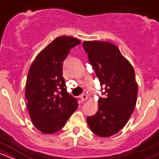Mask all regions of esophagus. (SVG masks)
Returning a JSON list of instances; mask_svg holds the SVG:
<instances>
[{"label": "esophagus", "mask_w": 159, "mask_h": 159, "mask_svg": "<svg viewBox=\"0 0 159 159\" xmlns=\"http://www.w3.org/2000/svg\"><path fill=\"white\" fill-rule=\"evenodd\" d=\"M81 102H85V101H87V96L86 94H83V95H81Z\"/></svg>", "instance_id": "esophagus-1"}]
</instances>
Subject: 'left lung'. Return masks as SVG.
Listing matches in <instances>:
<instances>
[{"instance_id": "1", "label": "left lung", "mask_w": 159, "mask_h": 159, "mask_svg": "<svg viewBox=\"0 0 159 159\" xmlns=\"http://www.w3.org/2000/svg\"><path fill=\"white\" fill-rule=\"evenodd\" d=\"M83 46L105 96L98 98L97 112L87 116V122L95 134L107 138L125 126L135 107L138 88L134 70L109 42L84 41Z\"/></svg>"}]
</instances>
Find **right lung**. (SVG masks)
<instances>
[{
	"label": "right lung",
	"instance_id": "add662e5",
	"mask_svg": "<svg viewBox=\"0 0 159 159\" xmlns=\"http://www.w3.org/2000/svg\"><path fill=\"white\" fill-rule=\"evenodd\" d=\"M81 41L59 36L36 57L29 69L25 97L34 125L44 134L55 133L78 108L77 99L66 91L63 63L71 48Z\"/></svg>",
	"mask_w": 159,
	"mask_h": 159
}]
</instances>
